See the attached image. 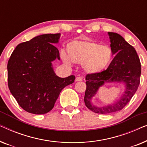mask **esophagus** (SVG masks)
Returning a JSON list of instances; mask_svg holds the SVG:
<instances>
[{
  "instance_id": "1",
  "label": "esophagus",
  "mask_w": 147,
  "mask_h": 147,
  "mask_svg": "<svg viewBox=\"0 0 147 147\" xmlns=\"http://www.w3.org/2000/svg\"><path fill=\"white\" fill-rule=\"evenodd\" d=\"M82 77H80V76H78V77H77L76 78V82H80V81H82Z\"/></svg>"
}]
</instances>
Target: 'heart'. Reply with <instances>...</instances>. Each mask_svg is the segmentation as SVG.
I'll use <instances>...</instances> for the list:
<instances>
[{
	"label": "heart",
	"mask_w": 147,
	"mask_h": 147,
	"mask_svg": "<svg viewBox=\"0 0 147 147\" xmlns=\"http://www.w3.org/2000/svg\"><path fill=\"white\" fill-rule=\"evenodd\" d=\"M67 53L61 51V59L65 63L82 64L84 71L89 74L102 71L109 65L112 58V50L108 46L89 39L69 42Z\"/></svg>",
	"instance_id": "obj_1"
}]
</instances>
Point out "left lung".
<instances>
[{
  "label": "left lung",
  "instance_id": "8db88e82",
  "mask_svg": "<svg viewBox=\"0 0 147 147\" xmlns=\"http://www.w3.org/2000/svg\"><path fill=\"white\" fill-rule=\"evenodd\" d=\"M110 47L116 55L106 70L97 74H88L86 77V90L84 102L88 109L98 114H106L122 110L131 100L140 84L141 65L134 48L119 34L108 32ZM123 83L126 89L119 99L108 105L98 107L91 99L99 88L105 83Z\"/></svg>",
  "mask_w": 147,
  "mask_h": 147
}]
</instances>
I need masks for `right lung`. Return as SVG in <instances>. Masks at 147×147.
Masks as SVG:
<instances>
[{
	"label": "right lung",
	"instance_id": "add662e5",
	"mask_svg": "<svg viewBox=\"0 0 147 147\" xmlns=\"http://www.w3.org/2000/svg\"><path fill=\"white\" fill-rule=\"evenodd\" d=\"M61 34H43L18 45L8 62V85L19 105L29 113L43 114L53 108L60 92L76 77L59 78L52 61L60 59Z\"/></svg>",
	"mask_w": 147,
	"mask_h": 147
}]
</instances>
